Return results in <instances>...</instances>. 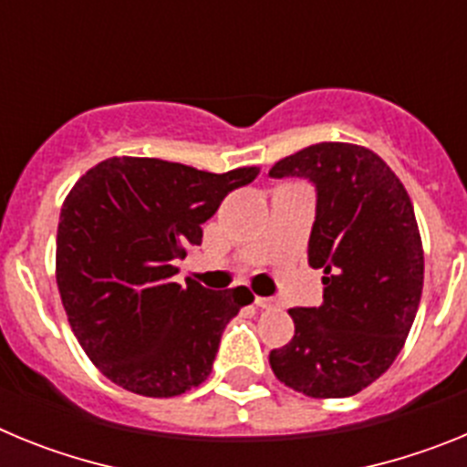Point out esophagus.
<instances>
[{
  "instance_id": "esophagus-1",
  "label": "esophagus",
  "mask_w": 467,
  "mask_h": 467,
  "mask_svg": "<svg viewBox=\"0 0 467 467\" xmlns=\"http://www.w3.org/2000/svg\"><path fill=\"white\" fill-rule=\"evenodd\" d=\"M254 306H259V308H274L275 301L274 299H266V296H254Z\"/></svg>"
}]
</instances>
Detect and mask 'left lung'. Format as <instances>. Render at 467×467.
I'll return each mask as SVG.
<instances>
[{"label": "left lung", "mask_w": 467, "mask_h": 467, "mask_svg": "<svg viewBox=\"0 0 467 467\" xmlns=\"http://www.w3.org/2000/svg\"><path fill=\"white\" fill-rule=\"evenodd\" d=\"M271 177L317 189L308 264L323 269V304L290 308L295 337L269 353L275 379L308 398L360 393L393 365L423 290V243L411 198L372 150L317 142L285 156Z\"/></svg>", "instance_id": "obj_1"}]
</instances>
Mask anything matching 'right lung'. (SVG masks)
<instances>
[{"label":"right lung","mask_w":467,"mask_h":467,"mask_svg":"<svg viewBox=\"0 0 467 467\" xmlns=\"http://www.w3.org/2000/svg\"><path fill=\"white\" fill-rule=\"evenodd\" d=\"M259 175L111 156L86 171L60 210L56 280L69 327L109 381L144 398H175L213 372L226 323L254 299L172 280L201 245L224 196Z\"/></svg>","instance_id":"1"}]
</instances>
